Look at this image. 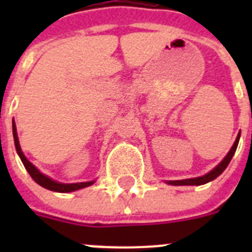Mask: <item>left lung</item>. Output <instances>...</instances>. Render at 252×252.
Here are the masks:
<instances>
[{"label":"left lung","mask_w":252,"mask_h":252,"mask_svg":"<svg viewBox=\"0 0 252 252\" xmlns=\"http://www.w3.org/2000/svg\"><path fill=\"white\" fill-rule=\"evenodd\" d=\"M240 136H241V132H239V135H237V137H236L235 144L232 145L231 150L228 151V154L224 157V159L222 160V161L220 162L215 169H212L209 173H207L206 175H203V177H198V178H190V179L169 180V182H166V183L170 184V186H202V184H206L208 183V182H211V180L216 179L218 175H221L222 173H223V170L227 168V165L230 164L231 159H232L233 157V154H235L236 149H237V145H239Z\"/></svg>","instance_id":"left-lung-1"}]
</instances>
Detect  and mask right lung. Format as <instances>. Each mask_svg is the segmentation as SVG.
<instances>
[{"label":"right lung","instance_id":"right-lung-1","mask_svg":"<svg viewBox=\"0 0 252 252\" xmlns=\"http://www.w3.org/2000/svg\"><path fill=\"white\" fill-rule=\"evenodd\" d=\"M12 133H13V140H15V146H16V151L19 154L20 159H21L22 164L26 168L28 173L30 174V177L36 182L39 186L44 187L45 189H49V190H53V192H59V193H68V192H74V190H78V189L86 188V187H90L94 183V180L92 182H83V183H73V184H64L59 183V182H55V180L50 179L49 177L44 175L43 173H40L36 168H35L22 153L21 148H20V142L19 137H17L16 132V125L15 122H12Z\"/></svg>","mask_w":252,"mask_h":252}]
</instances>
